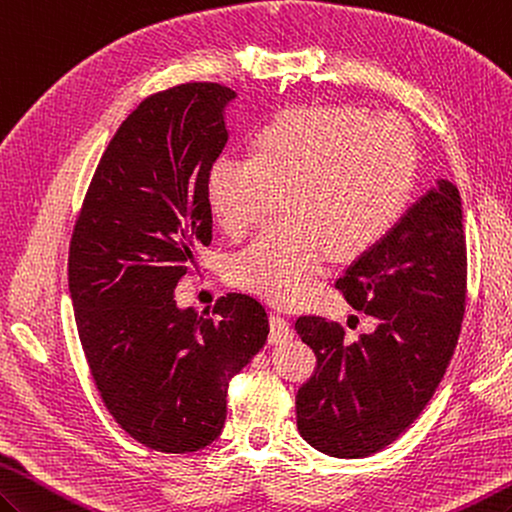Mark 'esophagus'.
<instances>
[{
  "instance_id": "obj_1",
  "label": "esophagus",
  "mask_w": 512,
  "mask_h": 512,
  "mask_svg": "<svg viewBox=\"0 0 512 512\" xmlns=\"http://www.w3.org/2000/svg\"><path fill=\"white\" fill-rule=\"evenodd\" d=\"M269 326H271V333H269V342L278 346V344H285L289 339H293V331H291V324L285 320V317H280L278 313H271L269 317Z\"/></svg>"
}]
</instances>
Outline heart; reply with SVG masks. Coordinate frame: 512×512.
<instances>
[{
	"label": "heart",
	"instance_id": "obj_1",
	"mask_svg": "<svg viewBox=\"0 0 512 512\" xmlns=\"http://www.w3.org/2000/svg\"><path fill=\"white\" fill-rule=\"evenodd\" d=\"M414 181L416 142L399 118L355 105L295 107L258 127L249 155L212 160L206 203L221 230L241 238L282 195L287 219L232 258L230 280L298 306L333 252L357 258L392 232Z\"/></svg>",
	"mask_w": 512,
	"mask_h": 512
}]
</instances>
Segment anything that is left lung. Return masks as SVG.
I'll use <instances>...</instances> for the list:
<instances>
[{"mask_svg":"<svg viewBox=\"0 0 512 512\" xmlns=\"http://www.w3.org/2000/svg\"><path fill=\"white\" fill-rule=\"evenodd\" d=\"M337 289L377 326L348 344L344 328L324 317L295 322L317 357L295 414L313 449L352 460L392 445L414 423L458 344L467 293L458 188L449 179L427 188L379 245L352 260Z\"/></svg>","mask_w":512,"mask_h":512,"instance_id":"1","label":"left lung"}]
</instances>
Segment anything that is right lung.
I'll use <instances>...</instances> for the list:
<instances>
[{
    "label": "right lung",
    "instance_id": "obj_1",
    "mask_svg": "<svg viewBox=\"0 0 512 512\" xmlns=\"http://www.w3.org/2000/svg\"><path fill=\"white\" fill-rule=\"evenodd\" d=\"M236 92L186 83L140 102L102 153L70 243V295L96 388L144 447L217 440L227 385L265 346V306L243 293L179 309L175 287L212 241L206 173Z\"/></svg>",
    "mask_w": 512,
    "mask_h": 512
}]
</instances>
